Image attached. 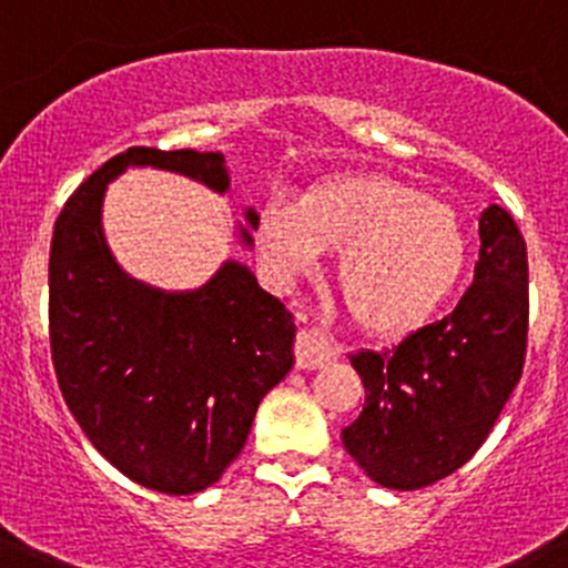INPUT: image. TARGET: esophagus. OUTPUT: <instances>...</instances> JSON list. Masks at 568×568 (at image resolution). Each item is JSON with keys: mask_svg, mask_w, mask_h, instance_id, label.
I'll return each mask as SVG.
<instances>
[{"mask_svg": "<svg viewBox=\"0 0 568 568\" xmlns=\"http://www.w3.org/2000/svg\"><path fill=\"white\" fill-rule=\"evenodd\" d=\"M296 367L300 369H322L325 364H331L333 347L327 344V338L316 331H302L296 336Z\"/></svg>", "mask_w": 568, "mask_h": 568, "instance_id": "obj_1", "label": "esophagus"}]
</instances>
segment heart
<instances>
[{
    "label": "heart",
    "instance_id": "1",
    "mask_svg": "<svg viewBox=\"0 0 568 568\" xmlns=\"http://www.w3.org/2000/svg\"><path fill=\"white\" fill-rule=\"evenodd\" d=\"M268 272L294 280L338 252L336 283L349 316L373 333L426 322L463 280L468 235L457 212L389 176H342L300 201H268L254 221Z\"/></svg>",
    "mask_w": 568,
    "mask_h": 568
}]
</instances>
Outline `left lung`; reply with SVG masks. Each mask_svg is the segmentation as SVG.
I'll list each match as a JSON object with an SVG mask.
<instances>
[{
    "label": "left lung",
    "instance_id": "left-lung-1",
    "mask_svg": "<svg viewBox=\"0 0 568 568\" xmlns=\"http://www.w3.org/2000/svg\"><path fill=\"white\" fill-rule=\"evenodd\" d=\"M474 285L454 314L392 349H362L364 409L342 432L364 474L392 490H420L463 468L516 389L527 353V243L499 204L479 215Z\"/></svg>",
    "mask_w": 568,
    "mask_h": 568
}]
</instances>
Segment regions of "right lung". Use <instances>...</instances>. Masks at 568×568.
<instances>
[{"label": "right lung", "mask_w": 568, "mask_h": 568, "mask_svg": "<svg viewBox=\"0 0 568 568\" xmlns=\"http://www.w3.org/2000/svg\"><path fill=\"white\" fill-rule=\"evenodd\" d=\"M129 168L182 173L224 195V153L129 148L69 195L50 246L58 386L92 445L142 487L190 496L241 454L254 412L294 367V316L237 260L193 291L120 268L103 235L109 182ZM243 246L257 212L246 210Z\"/></svg>", "instance_id": "1"}]
</instances>
